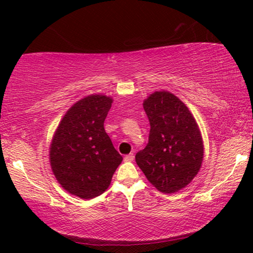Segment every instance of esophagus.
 I'll list each match as a JSON object with an SVG mask.
<instances>
[{
  "label": "esophagus",
  "instance_id": "1",
  "mask_svg": "<svg viewBox=\"0 0 253 253\" xmlns=\"http://www.w3.org/2000/svg\"><path fill=\"white\" fill-rule=\"evenodd\" d=\"M133 158H134L133 153H130V154H127V155H126V157H124V161H126V162H131V161L133 160Z\"/></svg>",
  "mask_w": 253,
  "mask_h": 253
}]
</instances>
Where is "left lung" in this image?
Instances as JSON below:
<instances>
[{
  "mask_svg": "<svg viewBox=\"0 0 253 253\" xmlns=\"http://www.w3.org/2000/svg\"><path fill=\"white\" fill-rule=\"evenodd\" d=\"M143 105L151 130L136 162L159 191L175 193L202 167L204 145L198 124L188 107L169 92L152 93Z\"/></svg>",
  "mask_w": 253,
  "mask_h": 253,
  "instance_id": "left-lung-1",
  "label": "left lung"
}]
</instances>
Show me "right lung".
Wrapping results in <instances>:
<instances>
[{
  "label": "right lung",
  "instance_id": "obj_1",
  "mask_svg": "<svg viewBox=\"0 0 253 253\" xmlns=\"http://www.w3.org/2000/svg\"><path fill=\"white\" fill-rule=\"evenodd\" d=\"M113 99L92 94L68 110L50 144L49 159L62 188L83 199L108 188L123 158L115 150L103 123Z\"/></svg>",
  "mask_w": 253,
  "mask_h": 253
}]
</instances>
